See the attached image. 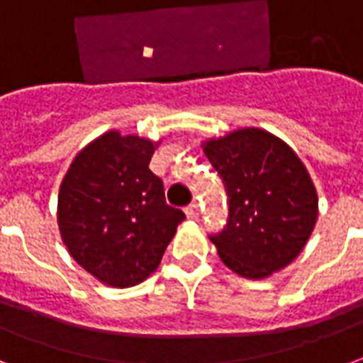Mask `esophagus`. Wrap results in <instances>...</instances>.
<instances>
[{"instance_id": "esophagus-1", "label": "esophagus", "mask_w": 363, "mask_h": 363, "mask_svg": "<svg viewBox=\"0 0 363 363\" xmlns=\"http://www.w3.org/2000/svg\"><path fill=\"white\" fill-rule=\"evenodd\" d=\"M184 213H186L188 218H196L198 217V213H200V206H198V201H192L190 206L184 209Z\"/></svg>"}]
</instances>
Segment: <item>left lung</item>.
Returning <instances> with one entry per match:
<instances>
[{
    "label": "left lung",
    "instance_id": "1",
    "mask_svg": "<svg viewBox=\"0 0 363 363\" xmlns=\"http://www.w3.org/2000/svg\"><path fill=\"white\" fill-rule=\"evenodd\" d=\"M203 152L228 194V223L211 236L220 261L251 280L295 261L318 218L316 188L297 154L257 127L209 138Z\"/></svg>",
    "mask_w": 363,
    "mask_h": 363
}]
</instances>
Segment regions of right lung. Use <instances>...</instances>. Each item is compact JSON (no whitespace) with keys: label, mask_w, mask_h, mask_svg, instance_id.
<instances>
[{"label":"right lung","mask_w":363,"mask_h":363,"mask_svg":"<svg viewBox=\"0 0 363 363\" xmlns=\"http://www.w3.org/2000/svg\"><path fill=\"white\" fill-rule=\"evenodd\" d=\"M157 145L108 131L74 157L60 182V238L72 259L106 286L145 281L184 220L148 167Z\"/></svg>","instance_id":"obj_1"}]
</instances>
